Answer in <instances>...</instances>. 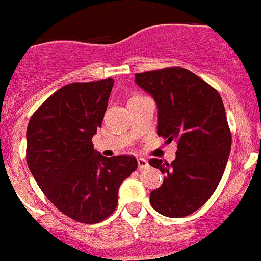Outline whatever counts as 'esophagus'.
Listing matches in <instances>:
<instances>
[{"mask_svg":"<svg viewBox=\"0 0 261 261\" xmlns=\"http://www.w3.org/2000/svg\"><path fill=\"white\" fill-rule=\"evenodd\" d=\"M137 161H138V170H143V168L148 167V161H147L146 158L139 157Z\"/></svg>","mask_w":261,"mask_h":261,"instance_id":"34e87169","label":"esophagus"}]
</instances>
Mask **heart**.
I'll list each match as a JSON object with an SVG mask.
<instances>
[{
  "instance_id": "obj_1",
  "label": "heart",
  "mask_w": 261,
  "mask_h": 261,
  "mask_svg": "<svg viewBox=\"0 0 261 261\" xmlns=\"http://www.w3.org/2000/svg\"><path fill=\"white\" fill-rule=\"evenodd\" d=\"M133 98H138V95H137V96H133Z\"/></svg>"
}]
</instances>
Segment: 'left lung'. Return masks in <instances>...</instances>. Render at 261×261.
<instances>
[{
  "instance_id": "1",
  "label": "left lung",
  "mask_w": 261,
  "mask_h": 261,
  "mask_svg": "<svg viewBox=\"0 0 261 261\" xmlns=\"http://www.w3.org/2000/svg\"><path fill=\"white\" fill-rule=\"evenodd\" d=\"M136 83L157 104L158 136L177 142L172 163L149 160L165 174L150 205L167 217H185L207 202L226 167L231 132L224 103L219 91L184 68L136 74Z\"/></svg>"
}]
</instances>
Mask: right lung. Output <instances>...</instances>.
Listing matches in <instances>:
<instances>
[{
	"mask_svg": "<svg viewBox=\"0 0 261 261\" xmlns=\"http://www.w3.org/2000/svg\"><path fill=\"white\" fill-rule=\"evenodd\" d=\"M113 84L107 77L60 88L32 114L26 130L35 181L58 210L83 224L113 214L120 185L138 167L134 157L107 158L93 147Z\"/></svg>",
	"mask_w": 261,
	"mask_h": 261,
	"instance_id": "right-lung-1",
	"label": "right lung"
}]
</instances>
